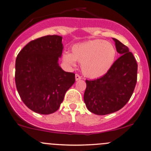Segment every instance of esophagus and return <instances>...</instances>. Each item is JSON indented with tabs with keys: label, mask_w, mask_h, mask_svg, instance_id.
<instances>
[{
	"label": "esophagus",
	"mask_w": 151,
	"mask_h": 151,
	"mask_svg": "<svg viewBox=\"0 0 151 151\" xmlns=\"http://www.w3.org/2000/svg\"><path fill=\"white\" fill-rule=\"evenodd\" d=\"M75 79H76V81H79V80H80V79H81V77H80V76L79 75V74H76V75H75Z\"/></svg>",
	"instance_id": "1"
}]
</instances>
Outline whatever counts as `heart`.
Wrapping results in <instances>:
<instances>
[{
	"mask_svg": "<svg viewBox=\"0 0 151 151\" xmlns=\"http://www.w3.org/2000/svg\"><path fill=\"white\" fill-rule=\"evenodd\" d=\"M72 52V53L66 51L62 54L63 61L70 67H74L77 61L80 62L83 74L93 79L108 73L117 55L115 46L101 39L74 45Z\"/></svg>",
	"mask_w": 151,
	"mask_h": 151,
	"instance_id": "b5f03b06",
	"label": "heart"
}]
</instances>
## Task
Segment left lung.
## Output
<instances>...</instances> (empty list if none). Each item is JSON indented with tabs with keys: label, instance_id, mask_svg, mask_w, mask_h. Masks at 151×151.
<instances>
[{
	"label": "left lung",
	"instance_id": "8db88e82",
	"mask_svg": "<svg viewBox=\"0 0 151 151\" xmlns=\"http://www.w3.org/2000/svg\"><path fill=\"white\" fill-rule=\"evenodd\" d=\"M121 55L103 77L86 80L84 101L86 108L96 115H106L120 110L132 96L137 81L138 65L129 48L113 38Z\"/></svg>",
	"mask_w": 151,
	"mask_h": 151
}]
</instances>
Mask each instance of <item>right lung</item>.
<instances>
[{
	"label": "right lung",
	"instance_id": "1",
	"mask_svg": "<svg viewBox=\"0 0 151 151\" xmlns=\"http://www.w3.org/2000/svg\"><path fill=\"white\" fill-rule=\"evenodd\" d=\"M62 37L47 35L30 41L15 60V85L23 103L33 111L50 114L60 108L65 93L75 82V74L58 63Z\"/></svg>",
	"mask_w": 151,
	"mask_h": 151
}]
</instances>
